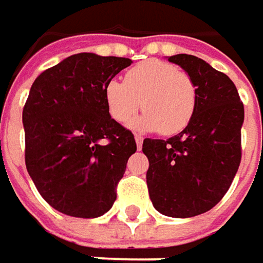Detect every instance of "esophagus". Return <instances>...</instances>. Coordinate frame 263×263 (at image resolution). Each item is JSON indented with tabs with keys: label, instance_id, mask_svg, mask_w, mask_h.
<instances>
[{
	"label": "esophagus",
	"instance_id": "esophagus-1",
	"mask_svg": "<svg viewBox=\"0 0 263 263\" xmlns=\"http://www.w3.org/2000/svg\"><path fill=\"white\" fill-rule=\"evenodd\" d=\"M135 143H137V147H138V151H140L141 146H143V137H141V135H135Z\"/></svg>",
	"mask_w": 263,
	"mask_h": 263
}]
</instances>
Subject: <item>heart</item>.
<instances>
[{"label":"heart","mask_w":263,"mask_h":263,"mask_svg":"<svg viewBox=\"0 0 263 263\" xmlns=\"http://www.w3.org/2000/svg\"><path fill=\"white\" fill-rule=\"evenodd\" d=\"M104 98L112 120L126 122L141 104L144 111L129 122L132 129L173 135L191 122L197 107V87L178 66L146 60L131 67L125 81L109 80Z\"/></svg>","instance_id":"heart-1"}]
</instances>
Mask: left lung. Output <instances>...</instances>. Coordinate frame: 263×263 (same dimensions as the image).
<instances>
[{"label":"left lung","mask_w":263,"mask_h":263,"mask_svg":"<svg viewBox=\"0 0 263 263\" xmlns=\"http://www.w3.org/2000/svg\"><path fill=\"white\" fill-rule=\"evenodd\" d=\"M180 66L197 87L191 122L168 140L144 138L143 154L155 209L173 218H190L223 199L241 162L244 105L232 80L199 57L178 54Z\"/></svg>","instance_id":"8db88e82"}]
</instances>
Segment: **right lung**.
<instances>
[{
    "instance_id": "add662e5",
    "label": "right lung",
    "mask_w": 263,
    "mask_h": 263,
    "mask_svg": "<svg viewBox=\"0 0 263 263\" xmlns=\"http://www.w3.org/2000/svg\"><path fill=\"white\" fill-rule=\"evenodd\" d=\"M131 63L81 52L31 85L22 112L25 165L40 196L61 214L96 218L116 200L137 144L108 114L104 87Z\"/></svg>"
}]
</instances>
